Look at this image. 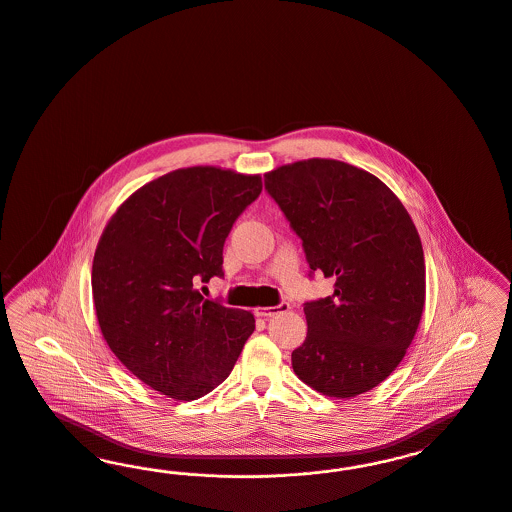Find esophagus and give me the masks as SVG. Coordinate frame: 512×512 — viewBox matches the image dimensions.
Returning <instances> with one entry per match:
<instances>
[{"mask_svg":"<svg viewBox=\"0 0 512 512\" xmlns=\"http://www.w3.org/2000/svg\"><path fill=\"white\" fill-rule=\"evenodd\" d=\"M287 308H289L287 303H280V305H276V307H257L255 308V314H257V316H263V318H270V316H274V314L286 312Z\"/></svg>","mask_w":512,"mask_h":512,"instance_id":"obj_1","label":"esophagus"}]
</instances>
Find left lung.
I'll return each mask as SVG.
<instances>
[{
  "label": "left lung",
  "mask_w": 512,
  "mask_h": 512,
  "mask_svg": "<svg viewBox=\"0 0 512 512\" xmlns=\"http://www.w3.org/2000/svg\"><path fill=\"white\" fill-rule=\"evenodd\" d=\"M265 188L333 295L305 305L295 375L329 398L383 383L406 356L425 308V255L406 207L368 171L328 158L280 165Z\"/></svg>",
  "instance_id": "obj_1"
}]
</instances>
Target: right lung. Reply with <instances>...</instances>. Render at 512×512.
<instances>
[{"label":"right lung","instance_id":"1","mask_svg":"<svg viewBox=\"0 0 512 512\" xmlns=\"http://www.w3.org/2000/svg\"><path fill=\"white\" fill-rule=\"evenodd\" d=\"M263 190L261 175L196 165L135 190L104 226L91 289L106 345L137 379L173 400L219 387L255 329L249 310L196 289L223 272L238 215Z\"/></svg>","mask_w":512,"mask_h":512}]
</instances>
